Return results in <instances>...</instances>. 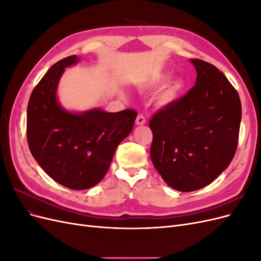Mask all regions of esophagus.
Listing matches in <instances>:
<instances>
[{"instance_id":"obj_1","label":"esophagus","mask_w":261,"mask_h":261,"mask_svg":"<svg viewBox=\"0 0 261 261\" xmlns=\"http://www.w3.org/2000/svg\"><path fill=\"white\" fill-rule=\"evenodd\" d=\"M146 123V117L143 114H138V116L136 117V125H145Z\"/></svg>"}]
</instances>
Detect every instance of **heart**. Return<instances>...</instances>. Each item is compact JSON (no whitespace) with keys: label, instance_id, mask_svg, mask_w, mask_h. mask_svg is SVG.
<instances>
[{"label":"heart","instance_id":"1","mask_svg":"<svg viewBox=\"0 0 261 261\" xmlns=\"http://www.w3.org/2000/svg\"><path fill=\"white\" fill-rule=\"evenodd\" d=\"M168 80V76L165 75H161V76H156L153 77L150 80L147 84L146 87L147 88H151V89H155L161 87L165 82ZM181 89V84L178 81H174L170 83L165 88L162 90L160 97H159V101L161 105H170L172 103L173 101L176 100V98L178 97V93Z\"/></svg>","mask_w":261,"mask_h":261}]
</instances>
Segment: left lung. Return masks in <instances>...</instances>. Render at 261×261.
<instances>
[{"label": "left lung", "instance_id": "left-lung-1", "mask_svg": "<svg viewBox=\"0 0 261 261\" xmlns=\"http://www.w3.org/2000/svg\"><path fill=\"white\" fill-rule=\"evenodd\" d=\"M191 62L196 85L149 122L151 161L165 183L178 192L209 185L230 165L242 120L240 96L225 75L210 63Z\"/></svg>", "mask_w": 261, "mask_h": 261}]
</instances>
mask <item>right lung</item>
I'll return each mask as SVG.
<instances>
[{
  "instance_id": "right-lung-1",
  "label": "right lung",
  "mask_w": 261,
  "mask_h": 261,
  "mask_svg": "<svg viewBox=\"0 0 261 261\" xmlns=\"http://www.w3.org/2000/svg\"><path fill=\"white\" fill-rule=\"evenodd\" d=\"M78 61L70 55L55 63L35 87L27 108V140L46 174L63 186L82 191L105 177L137 112L109 113L96 108L74 113L61 107L57 97L60 78L65 67Z\"/></svg>"
}]
</instances>
